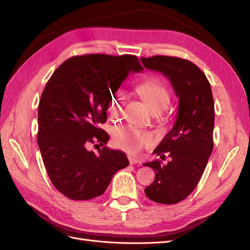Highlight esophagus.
I'll return each instance as SVG.
<instances>
[{
  "mask_svg": "<svg viewBox=\"0 0 250 250\" xmlns=\"http://www.w3.org/2000/svg\"><path fill=\"white\" fill-rule=\"evenodd\" d=\"M128 158H129L130 165H137V164H139V161L137 160V158H134V157H132V156H129Z\"/></svg>",
  "mask_w": 250,
  "mask_h": 250,
  "instance_id": "34e87169",
  "label": "esophagus"
}]
</instances>
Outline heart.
I'll use <instances>...</instances> for the list:
<instances>
[{
  "instance_id": "1",
  "label": "heart",
  "mask_w": 250,
  "mask_h": 250,
  "mask_svg": "<svg viewBox=\"0 0 250 250\" xmlns=\"http://www.w3.org/2000/svg\"><path fill=\"white\" fill-rule=\"evenodd\" d=\"M140 96L145 99L152 110L160 111L168 106L170 92L166 83L160 78H149L139 83L135 87ZM126 95L122 90L113 94L109 103V112L117 116L123 108ZM115 142L117 145L130 152H138L146 144L151 142V135L137 127L122 126L115 130Z\"/></svg>"
}]
</instances>
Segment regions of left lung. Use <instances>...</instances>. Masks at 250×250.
Here are the masks:
<instances>
[{"mask_svg": "<svg viewBox=\"0 0 250 250\" xmlns=\"http://www.w3.org/2000/svg\"><path fill=\"white\" fill-rule=\"evenodd\" d=\"M141 60L146 69L161 72L170 80L179 99L175 123L153 151L162 160L165 153L172 160L167 165L158 160L144 164L155 173L154 181L145 188L147 197L174 204L194 191L213 151V94L204 73L187 59L157 55Z\"/></svg>", "mask_w": 250, "mask_h": 250, "instance_id": "obj_1", "label": "left lung"}]
</instances>
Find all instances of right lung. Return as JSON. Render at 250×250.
Segmentation results:
<instances>
[{"label":"right lung","instance_id":"1","mask_svg":"<svg viewBox=\"0 0 250 250\" xmlns=\"http://www.w3.org/2000/svg\"><path fill=\"white\" fill-rule=\"evenodd\" d=\"M142 71L134 55L88 54L65 60L47 82L39 104L37 144L53 186L65 197H98L115 173L129 165L123 151L104 146L96 154L86 147L106 145L109 135L100 124L107 120L111 94L130 72Z\"/></svg>","mask_w":250,"mask_h":250}]
</instances>
